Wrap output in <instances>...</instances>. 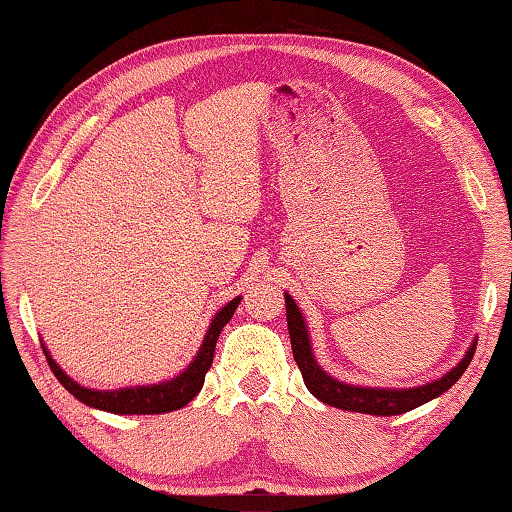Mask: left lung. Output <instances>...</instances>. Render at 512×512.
Returning a JSON list of instances; mask_svg holds the SVG:
<instances>
[{
  "mask_svg": "<svg viewBox=\"0 0 512 512\" xmlns=\"http://www.w3.org/2000/svg\"><path fill=\"white\" fill-rule=\"evenodd\" d=\"M284 297H286V322H288V333H291L293 358L302 371L304 385L315 398H320L322 403H327L331 407H338V410L374 414V416H396V414L410 412L414 407L432 401V398L441 396L443 392H448V389L463 376V371L468 369L472 356H475V345H472L466 353V358H463L452 371H448L443 378L434 380L430 385L414 387V389H374V387H353V385L338 383L336 378L324 374L318 362H315L302 313L297 309V304L291 300V295H284Z\"/></svg>",
  "mask_w": 512,
  "mask_h": 512,
  "instance_id": "left-lung-1",
  "label": "left lung"
}]
</instances>
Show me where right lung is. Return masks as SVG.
<instances>
[{
	"label": "right lung",
	"mask_w": 512,
	"mask_h": 512,
	"mask_svg": "<svg viewBox=\"0 0 512 512\" xmlns=\"http://www.w3.org/2000/svg\"><path fill=\"white\" fill-rule=\"evenodd\" d=\"M239 302L241 297H235V300H230L224 309L215 315V320H212L210 329L206 333V340H203V345L197 353V358L192 360V365L185 369L181 376L167 380V383H161V385L118 389V392H96V389H87V387H80L78 383H73V380L64 374L58 365H55V360L49 358V351L44 349V353H46V360H49L51 371L55 374V378L60 380L62 387L89 407H98V410L114 412V414H163V412L181 410L183 405H188L192 398L201 392L203 380H206V374L212 365V358H215L219 333L232 318V313H235Z\"/></svg>",
	"instance_id": "1"
}]
</instances>
